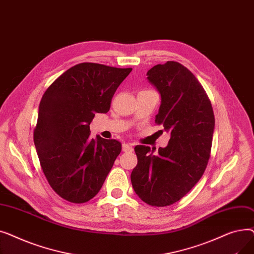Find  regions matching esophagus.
Here are the masks:
<instances>
[{
    "label": "esophagus",
    "instance_id": "obj_1",
    "mask_svg": "<svg viewBox=\"0 0 254 254\" xmlns=\"http://www.w3.org/2000/svg\"><path fill=\"white\" fill-rule=\"evenodd\" d=\"M123 151L125 152H131L132 151V146L128 143L123 144Z\"/></svg>",
    "mask_w": 254,
    "mask_h": 254
}]
</instances>
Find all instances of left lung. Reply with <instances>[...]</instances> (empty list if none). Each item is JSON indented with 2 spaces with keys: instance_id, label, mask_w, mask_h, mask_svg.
Instances as JSON below:
<instances>
[{
  "instance_id": "1",
  "label": "left lung",
  "mask_w": 254,
  "mask_h": 254,
  "mask_svg": "<svg viewBox=\"0 0 254 254\" xmlns=\"http://www.w3.org/2000/svg\"><path fill=\"white\" fill-rule=\"evenodd\" d=\"M147 76L162 97L155 124L170 131L171 138L157 154L148 146H136L138 164L130 181L143 202L165 207L178 202L202 178L215 118L204 87L186 66L170 61L154 65Z\"/></svg>"
}]
</instances>
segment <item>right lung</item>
<instances>
[{
  "instance_id": "add662e5",
  "label": "right lung",
  "mask_w": 254,
  "mask_h": 254,
  "mask_svg": "<svg viewBox=\"0 0 254 254\" xmlns=\"http://www.w3.org/2000/svg\"><path fill=\"white\" fill-rule=\"evenodd\" d=\"M131 68L81 63L46 89L39 106L34 143L51 186L65 201L82 204L100 191L116 157L117 140L89 137L96 113H107Z\"/></svg>"
}]
</instances>
